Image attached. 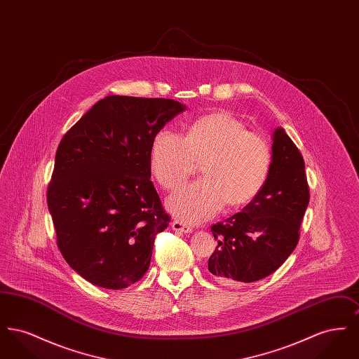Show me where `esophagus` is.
<instances>
[{
    "label": "esophagus",
    "instance_id": "esophagus-1",
    "mask_svg": "<svg viewBox=\"0 0 359 359\" xmlns=\"http://www.w3.org/2000/svg\"><path fill=\"white\" fill-rule=\"evenodd\" d=\"M171 226L175 231H180V233H191L192 231V227L182 221H173Z\"/></svg>",
    "mask_w": 359,
    "mask_h": 359
}]
</instances>
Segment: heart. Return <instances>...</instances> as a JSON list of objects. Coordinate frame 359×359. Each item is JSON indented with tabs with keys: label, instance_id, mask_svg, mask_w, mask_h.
I'll return each mask as SVG.
<instances>
[{
	"label": "heart",
	"instance_id": "1",
	"mask_svg": "<svg viewBox=\"0 0 359 359\" xmlns=\"http://www.w3.org/2000/svg\"><path fill=\"white\" fill-rule=\"evenodd\" d=\"M198 163L205 179L167 199L172 214L189 223L214 217L226 203L241 207L256 199L268 180L272 152L264 137L226 111L194 121L184 137L168 129L154 135L149 168L161 187H179Z\"/></svg>",
	"mask_w": 359,
	"mask_h": 359
}]
</instances>
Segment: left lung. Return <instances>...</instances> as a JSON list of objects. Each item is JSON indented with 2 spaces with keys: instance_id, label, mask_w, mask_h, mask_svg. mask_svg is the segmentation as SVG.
<instances>
[{
  "instance_id": "8db88e82",
  "label": "left lung",
  "mask_w": 359,
  "mask_h": 359,
  "mask_svg": "<svg viewBox=\"0 0 359 359\" xmlns=\"http://www.w3.org/2000/svg\"><path fill=\"white\" fill-rule=\"evenodd\" d=\"M272 140L262 191L241 212L211 226L218 246L207 266L218 283H253L273 273L299 242L309 202L304 160L283 128L274 129Z\"/></svg>"
}]
</instances>
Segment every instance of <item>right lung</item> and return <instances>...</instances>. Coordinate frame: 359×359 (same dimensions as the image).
I'll return each mask as SVG.
<instances>
[{"label":"right lung","instance_id":"1","mask_svg":"<svg viewBox=\"0 0 359 359\" xmlns=\"http://www.w3.org/2000/svg\"><path fill=\"white\" fill-rule=\"evenodd\" d=\"M186 106L109 95L62 138L47 203L57 248L88 283L122 290L147 273L154 237L168 227L151 182L154 135Z\"/></svg>","mask_w":359,"mask_h":359}]
</instances>
